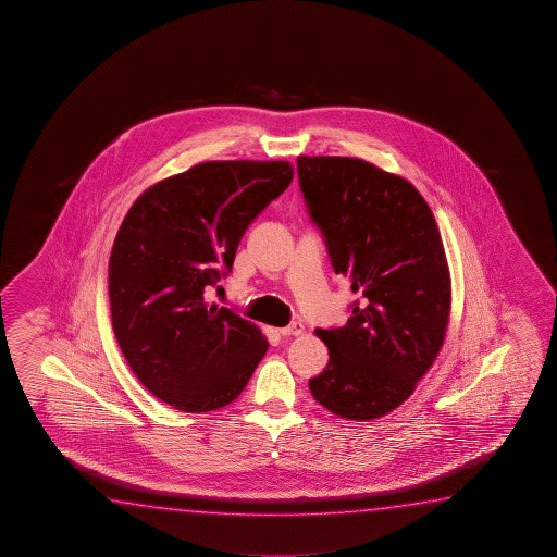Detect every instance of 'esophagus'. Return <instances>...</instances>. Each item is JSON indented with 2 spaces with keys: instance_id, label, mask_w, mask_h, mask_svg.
I'll return each instance as SVG.
<instances>
[{
  "instance_id": "esophagus-1",
  "label": "esophagus",
  "mask_w": 557,
  "mask_h": 557,
  "mask_svg": "<svg viewBox=\"0 0 557 557\" xmlns=\"http://www.w3.org/2000/svg\"><path fill=\"white\" fill-rule=\"evenodd\" d=\"M302 323H290L288 327H283V330H281V335H283V337H293V335L296 337V335H302Z\"/></svg>"
}]
</instances>
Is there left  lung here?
<instances>
[{"label":"left lung","instance_id":"left-lung-1","mask_svg":"<svg viewBox=\"0 0 557 557\" xmlns=\"http://www.w3.org/2000/svg\"><path fill=\"white\" fill-rule=\"evenodd\" d=\"M298 181L333 271L359 300L343 327L318 330L330 349L311 396L368 421L413 394L443 347L450 274L441 232L409 181L357 158L300 156Z\"/></svg>","mask_w":557,"mask_h":557}]
</instances>
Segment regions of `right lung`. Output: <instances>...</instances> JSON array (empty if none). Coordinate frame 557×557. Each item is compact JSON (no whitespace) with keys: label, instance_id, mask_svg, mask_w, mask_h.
Masks as SVG:
<instances>
[{"label":"right lung","instance_id":"1","mask_svg":"<svg viewBox=\"0 0 557 557\" xmlns=\"http://www.w3.org/2000/svg\"><path fill=\"white\" fill-rule=\"evenodd\" d=\"M293 181L288 161H207L141 193L109 259L114 337L146 389L181 411L236 399L269 343L208 304L255 218Z\"/></svg>","mask_w":557,"mask_h":557}]
</instances>
